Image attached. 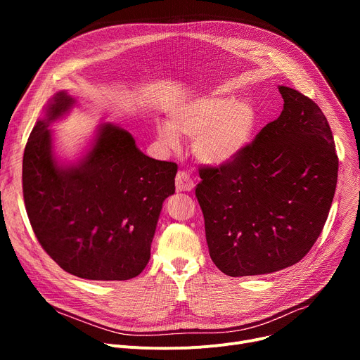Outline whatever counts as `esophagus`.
Masks as SVG:
<instances>
[{"label":"esophagus","instance_id":"34e87169","mask_svg":"<svg viewBox=\"0 0 360 360\" xmlns=\"http://www.w3.org/2000/svg\"><path fill=\"white\" fill-rule=\"evenodd\" d=\"M176 191H191L194 190V181L188 175L185 170H179L176 174Z\"/></svg>","mask_w":360,"mask_h":360}]
</instances>
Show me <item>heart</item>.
Returning <instances> with one entry per match:
<instances>
[{
    "instance_id": "b5f03b06",
    "label": "heart",
    "mask_w": 360,
    "mask_h": 360,
    "mask_svg": "<svg viewBox=\"0 0 360 360\" xmlns=\"http://www.w3.org/2000/svg\"><path fill=\"white\" fill-rule=\"evenodd\" d=\"M258 124V110L250 99L201 96L170 113L156 125L166 150H178L181 136L193 139L194 153L209 165H223L247 147Z\"/></svg>"
}]
</instances>
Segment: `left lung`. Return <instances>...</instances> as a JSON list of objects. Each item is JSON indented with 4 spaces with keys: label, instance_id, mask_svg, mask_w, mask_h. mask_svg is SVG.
I'll return each instance as SVG.
<instances>
[{
    "label": "left lung",
    "instance_id": "obj_1",
    "mask_svg": "<svg viewBox=\"0 0 360 360\" xmlns=\"http://www.w3.org/2000/svg\"><path fill=\"white\" fill-rule=\"evenodd\" d=\"M280 117L228 163L204 166L195 197L216 267L232 277L283 270L324 229L338 158L328 121L300 91L280 86Z\"/></svg>",
    "mask_w": 360,
    "mask_h": 360
}]
</instances>
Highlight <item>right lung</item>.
<instances>
[{"mask_svg":"<svg viewBox=\"0 0 360 360\" xmlns=\"http://www.w3.org/2000/svg\"><path fill=\"white\" fill-rule=\"evenodd\" d=\"M74 99L58 91L37 120L23 155V197L32 229L67 273L87 280H128L150 259L163 201L175 193L178 166L151 159L128 131L105 124L75 166L52 155L49 124Z\"/></svg>","mask_w":360,"mask_h":360,"instance_id":"1","label":"right lung"}]
</instances>
